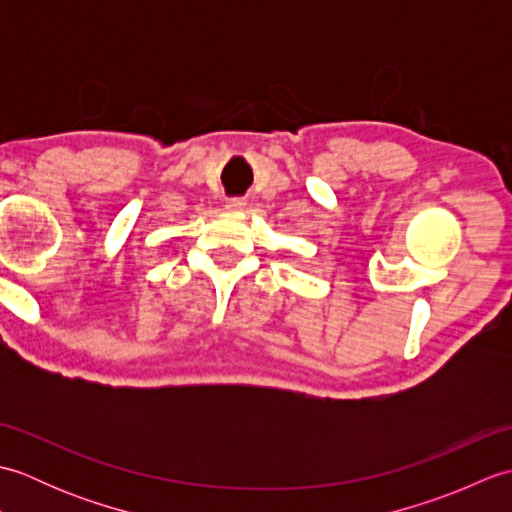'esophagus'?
Returning a JSON list of instances; mask_svg holds the SVG:
<instances>
[{
    "label": "esophagus",
    "mask_w": 512,
    "mask_h": 512,
    "mask_svg": "<svg viewBox=\"0 0 512 512\" xmlns=\"http://www.w3.org/2000/svg\"><path fill=\"white\" fill-rule=\"evenodd\" d=\"M244 204H246V202H244L242 198H231V200L226 202V209H228V211H242Z\"/></svg>",
    "instance_id": "obj_1"
}]
</instances>
